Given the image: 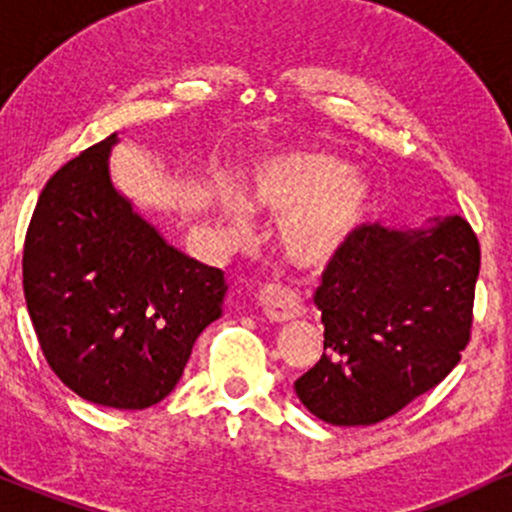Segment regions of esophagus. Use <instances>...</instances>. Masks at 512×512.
<instances>
[{"instance_id":"esophagus-1","label":"esophagus","mask_w":512,"mask_h":512,"mask_svg":"<svg viewBox=\"0 0 512 512\" xmlns=\"http://www.w3.org/2000/svg\"><path fill=\"white\" fill-rule=\"evenodd\" d=\"M258 302H261L263 312H266V317L271 321H292L304 317L302 297L285 285H266L261 290V295H258Z\"/></svg>"}]
</instances>
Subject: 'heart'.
<instances>
[{"label": "heart", "mask_w": 512, "mask_h": 512, "mask_svg": "<svg viewBox=\"0 0 512 512\" xmlns=\"http://www.w3.org/2000/svg\"><path fill=\"white\" fill-rule=\"evenodd\" d=\"M251 210L285 217L280 244L292 263L329 266L365 222L372 183L363 171L319 152H290L258 164L244 193ZM222 212L237 232L249 225L246 208L227 200Z\"/></svg>", "instance_id": "b5f03b06"}]
</instances>
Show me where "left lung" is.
<instances>
[{
	"instance_id": "1",
	"label": "left lung",
	"mask_w": 512,
	"mask_h": 512,
	"mask_svg": "<svg viewBox=\"0 0 512 512\" xmlns=\"http://www.w3.org/2000/svg\"><path fill=\"white\" fill-rule=\"evenodd\" d=\"M479 239L459 215L365 225L321 275L324 355L295 382L331 426H372L430 392L469 343Z\"/></svg>"
}]
</instances>
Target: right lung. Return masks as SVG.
Returning a JSON list of instances; mask_svg holds the SVG:
<instances>
[{
  "mask_svg": "<svg viewBox=\"0 0 512 512\" xmlns=\"http://www.w3.org/2000/svg\"><path fill=\"white\" fill-rule=\"evenodd\" d=\"M118 132L45 183L24 246V295L45 360L111 409L159 404L195 338L222 317L227 280L171 246L111 179Z\"/></svg>",
  "mask_w": 512,
  "mask_h": 512,
  "instance_id": "obj_1",
  "label": "right lung"
}]
</instances>
